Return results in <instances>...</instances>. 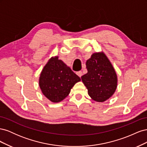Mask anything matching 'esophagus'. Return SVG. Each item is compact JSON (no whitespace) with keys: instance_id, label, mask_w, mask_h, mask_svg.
<instances>
[{"instance_id":"obj_1","label":"esophagus","mask_w":147,"mask_h":147,"mask_svg":"<svg viewBox=\"0 0 147 147\" xmlns=\"http://www.w3.org/2000/svg\"><path fill=\"white\" fill-rule=\"evenodd\" d=\"M77 74L78 76H79L80 77H81L83 75V72H82V71H78V72H77Z\"/></svg>"}]
</instances>
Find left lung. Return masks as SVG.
Masks as SVG:
<instances>
[{"instance_id":"obj_1","label":"left lung","mask_w":147,"mask_h":147,"mask_svg":"<svg viewBox=\"0 0 147 147\" xmlns=\"http://www.w3.org/2000/svg\"><path fill=\"white\" fill-rule=\"evenodd\" d=\"M88 73L82 80L92 100L102 102L114 94L117 87V75L103 52L93 53L86 63Z\"/></svg>"}]
</instances>
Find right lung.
Instances as JSON below:
<instances>
[{
    "mask_svg": "<svg viewBox=\"0 0 147 147\" xmlns=\"http://www.w3.org/2000/svg\"><path fill=\"white\" fill-rule=\"evenodd\" d=\"M81 80L58 56L52 57L44 66L39 78L43 94L52 102L64 100L74 84Z\"/></svg>",
    "mask_w": 147,
    "mask_h": 147,
    "instance_id": "1",
    "label": "right lung"
}]
</instances>
